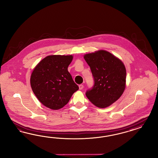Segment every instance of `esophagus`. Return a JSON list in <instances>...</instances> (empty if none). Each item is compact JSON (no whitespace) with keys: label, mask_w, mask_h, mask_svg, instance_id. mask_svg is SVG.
Segmentation results:
<instances>
[{"label":"esophagus","mask_w":158,"mask_h":158,"mask_svg":"<svg viewBox=\"0 0 158 158\" xmlns=\"http://www.w3.org/2000/svg\"><path fill=\"white\" fill-rule=\"evenodd\" d=\"M79 90H81V89H83V85H79Z\"/></svg>","instance_id":"esophagus-1"}]
</instances>
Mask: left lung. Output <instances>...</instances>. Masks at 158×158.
Segmentation results:
<instances>
[{
  "label": "left lung",
  "instance_id": "left-lung-1",
  "mask_svg": "<svg viewBox=\"0 0 158 158\" xmlns=\"http://www.w3.org/2000/svg\"><path fill=\"white\" fill-rule=\"evenodd\" d=\"M84 58L90 68L94 81L93 87L86 91V97L98 108L109 106L124 92L126 78L124 64L105 50L86 54Z\"/></svg>",
  "mask_w": 158,
  "mask_h": 158
}]
</instances>
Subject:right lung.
<instances>
[{"label":"right lung","mask_w":158,"mask_h":158,"mask_svg":"<svg viewBox=\"0 0 158 158\" xmlns=\"http://www.w3.org/2000/svg\"><path fill=\"white\" fill-rule=\"evenodd\" d=\"M73 56L52 55L39 62L31 76L32 91L39 101L57 110L67 104L79 87L68 71Z\"/></svg>","instance_id":"add662e5"}]
</instances>
